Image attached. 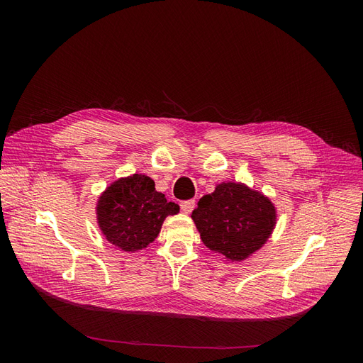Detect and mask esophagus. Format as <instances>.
<instances>
[{"label": "esophagus", "mask_w": 363, "mask_h": 363, "mask_svg": "<svg viewBox=\"0 0 363 363\" xmlns=\"http://www.w3.org/2000/svg\"><path fill=\"white\" fill-rule=\"evenodd\" d=\"M180 207H182V211H183L184 213H191V212L194 211V207H195V201H194V200L182 201V203H180Z\"/></svg>", "instance_id": "obj_1"}]
</instances>
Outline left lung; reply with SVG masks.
<instances>
[{
  "mask_svg": "<svg viewBox=\"0 0 363 363\" xmlns=\"http://www.w3.org/2000/svg\"><path fill=\"white\" fill-rule=\"evenodd\" d=\"M203 244L228 262H242L267 244L276 228V206L244 183L223 182L201 196L191 215Z\"/></svg>",
  "mask_w": 363,
  "mask_h": 363,
  "instance_id": "1",
  "label": "left lung"
}]
</instances>
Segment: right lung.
Returning <instances> with one entry per match:
<instances>
[{
	"label": "right lung",
	"mask_w": 363,
	"mask_h": 363,
	"mask_svg": "<svg viewBox=\"0 0 363 363\" xmlns=\"http://www.w3.org/2000/svg\"><path fill=\"white\" fill-rule=\"evenodd\" d=\"M145 174L121 177L96 201V221L112 245L125 252L147 248L159 236L164 218L177 215L179 204L167 201Z\"/></svg>",
	"instance_id": "right-lung-1"
}]
</instances>
